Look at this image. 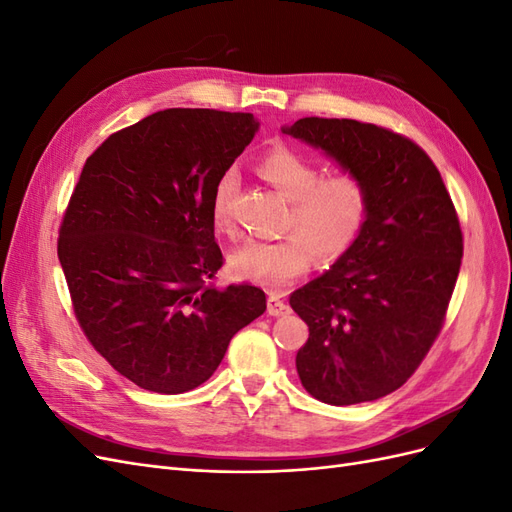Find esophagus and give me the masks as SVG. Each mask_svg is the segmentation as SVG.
<instances>
[{"mask_svg":"<svg viewBox=\"0 0 512 512\" xmlns=\"http://www.w3.org/2000/svg\"><path fill=\"white\" fill-rule=\"evenodd\" d=\"M288 305L284 303V301H280L275 297V294H271L269 297V303H267V312H269V316H273V318H277V316H284V314H288Z\"/></svg>","mask_w":512,"mask_h":512,"instance_id":"esophagus-1","label":"esophagus"}]
</instances>
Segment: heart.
<instances>
[{"mask_svg":"<svg viewBox=\"0 0 512 512\" xmlns=\"http://www.w3.org/2000/svg\"><path fill=\"white\" fill-rule=\"evenodd\" d=\"M258 175L288 200L280 241H247L228 256L239 280L280 290L297 282L312 267V258L335 262L359 239L369 211L365 183L350 173L322 177L316 162L288 147L269 151L258 162ZM235 192V175L226 173L213 192V222L228 228V200Z\"/></svg>","mask_w":512,"mask_h":512,"instance_id":"heart-1","label":"heart"}]
</instances>
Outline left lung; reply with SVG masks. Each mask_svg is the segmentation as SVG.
<instances>
[{
	"label": "left lung",
	"mask_w": 512,
	"mask_h": 512,
	"mask_svg": "<svg viewBox=\"0 0 512 512\" xmlns=\"http://www.w3.org/2000/svg\"><path fill=\"white\" fill-rule=\"evenodd\" d=\"M282 132L369 192L359 239L290 294L309 327L297 352L301 384L331 406L380 399L414 374L442 329L463 256L453 200L421 147L374 123L303 117Z\"/></svg>",
	"instance_id": "obj_1"
}]
</instances>
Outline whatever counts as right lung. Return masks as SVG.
<instances>
[{
  "mask_svg": "<svg viewBox=\"0 0 512 512\" xmlns=\"http://www.w3.org/2000/svg\"><path fill=\"white\" fill-rule=\"evenodd\" d=\"M256 132L252 113L166 108L108 136L83 166L59 262L91 346L145 391L196 389L265 314L260 288L207 284L224 262L215 185Z\"/></svg>",
  "mask_w": 512,
  "mask_h": 512,
  "instance_id": "1",
  "label": "right lung"
}]
</instances>
